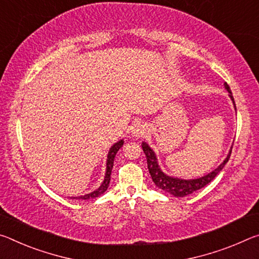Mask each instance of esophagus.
I'll return each instance as SVG.
<instances>
[{"label": "esophagus", "instance_id": "1", "mask_svg": "<svg viewBox=\"0 0 259 259\" xmlns=\"http://www.w3.org/2000/svg\"><path fill=\"white\" fill-rule=\"evenodd\" d=\"M147 132V126L143 122H135L131 128V133L134 138H142Z\"/></svg>", "mask_w": 259, "mask_h": 259}]
</instances>
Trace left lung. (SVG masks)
I'll return each instance as SVG.
<instances>
[{"mask_svg": "<svg viewBox=\"0 0 259 259\" xmlns=\"http://www.w3.org/2000/svg\"><path fill=\"white\" fill-rule=\"evenodd\" d=\"M225 88L227 90V92L230 93V97L233 101V104H234V108L236 110L234 97L232 95L231 88L227 84V82H225ZM142 149L146 154L148 168H149L151 179L155 182V185L157 186L158 188L163 189L166 193H169L171 195H173V196H177V197L187 196V195L193 194L194 192H196V190L204 187V186H206L207 184H210V182L214 179L215 176H217L218 173L224 168V166H225V164L228 162V159H230L231 154H232V149H231L226 159L224 160V162L220 164L214 171L209 173L207 176L198 178V179H193V180H182V179H178V178L168 177L160 171L157 163V158H156L155 156V152L150 149V147L148 146L146 142H142Z\"/></svg>", "mask_w": 259, "mask_h": 259, "instance_id": "left-lung-1", "label": "left lung"}]
</instances>
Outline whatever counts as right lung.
<instances>
[{
    "instance_id": "right-lung-1",
    "label": "right lung",
    "mask_w": 259,
    "mask_h": 259,
    "mask_svg": "<svg viewBox=\"0 0 259 259\" xmlns=\"http://www.w3.org/2000/svg\"><path fill=\"white\" fill-rule=\"evenodd\" d=\"M124 145V142H122V140H120L119 142L114 143V145L111 147V149H110L109 154H108V159H107V173H105V178H104V181L102 182V185L100 186L99 188L94 192H92L87 195H83V196H78V197H72V198H80V200H90V198H95V197H99L100 195L103 194L105 190L108 189L109 187V184H110V179H111V171H112V166H113V160L114 157H116V154L117 151L120 149V148Z\"/></svg>"
}]
</instances>
